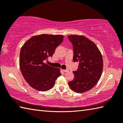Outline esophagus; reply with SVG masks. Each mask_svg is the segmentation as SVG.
<instances>
[{"label": "esophagus", "instance_id": "esophagus-1", "mask_svg": "<svg viewBox=\"0 0 123 123\" xmlns=\"http://www.w3.org/2000/svg\"><path fill=\"white\" fill-rule=\"evenodd\" d=\"M63 71H64V72H68L69 70L68 69H64V70H63Z\"/></svg>", "mask_w": 123, "mask_h": 123}]
</instances>
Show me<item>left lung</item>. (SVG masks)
I'll return each mask as SVG.
<instances>
[{"mask_svg":"<svg viewBox=\"0 0 123 123\" xmlns=\"http://www.w3.org/2000/svg\"><path fill=\"white\" fill-rule=\"evenodd\" d=\"M73 44V61L79 62V68L73 71L75 77L68 82L71 90L83 93L90 90L101 76L103 62L101 53L96 45L82 35H68Z\"/></svg>","mask_w":123,"mask_h":123,"instance_id":"8db88e82","label":"left lung"}]
</instances>
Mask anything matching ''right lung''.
Wrapping results in <instances>:
<instances>
[{
    "mask_svg": "<svg viewBox=\"0 0 123 123\" xmlns=\"http://www.w3.org/2000/svg\"><path fill=\"white\" fill-rule=\"evenodd\" d=\"M63 40L61 35L41 34L27 40L20 53V68L25 80L33 88L41 91L50 90L61 75L60 69L44 63L52 57L56 48Z\"/></svg>",
    "mask_w": 123,
    "mask_h": 123,
    "instance_id": "add662e5",
    "label": "right lung"
}]
</instances>
